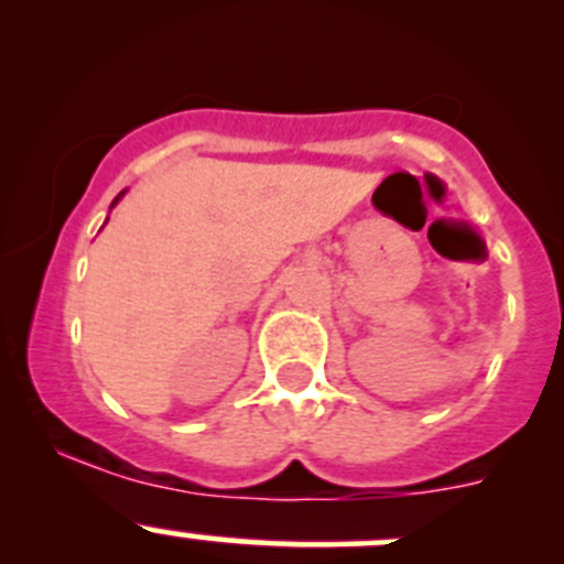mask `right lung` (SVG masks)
<instances>
[{
  "label": "right lung",
  "instance_id": "obj_1",
  "mask_svg": "<svg viewBox=\"0 0 564 564\" xmlns=\"http://www.w3.org/2000/svg\"><path fill=\"white\" fill-rule=\"evenodd\" d=\"M124 196V191L122 193H119V196L117 198H113V202H111V207H108V209H113V207H117V204H119V198H122Z\"/></svg>",
  "mask_w": 564,
  "mask_h": 564
}]
</instances>
